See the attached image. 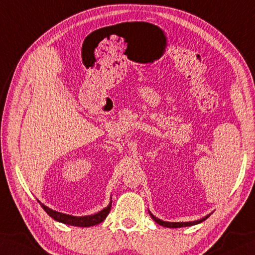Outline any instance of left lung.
<instances>
[{
    "label": "left lung",
    "instance_id": "8db88e82",
    "mask_svg": "<svg viewBox=\"0 0 255 255\" xmlns=\"http://www.w3.org/2000/svg\"><path fill=\"white\" fill-rule=\"evenodd\" d=\"M149 214H150V217L153 219L154 222H157L158 224H160V226L162 227H166V228H183V227H190V226H194V224H198V223H201L202 221L206 220V219L209 218V216L204 217L202 219H200V220H197V221H190V222H167V221H162L160 220V219H158L153 216V214L149 211Z\"/></svg>",
    "mask_w": 255,
    "mask_h": 255
}]
</instances>
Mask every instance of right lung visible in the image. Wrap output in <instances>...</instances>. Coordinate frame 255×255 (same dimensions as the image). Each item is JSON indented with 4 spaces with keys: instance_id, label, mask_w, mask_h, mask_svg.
Segmentation results:
<instances>
[{
    "instance_id": "1",
    "label": "right lung",
    "mask_w": 255,
    "mask_h": 255,
    "mask_svg": "<svg viewBox=\"0 0 255 255\" xmlns=\"http://www.w3.org/2000/svg\"><path fill=\"white\" fill-rule=\"evenodd\" d=\"M39 204H41L42 208L45 210V212H46L49 217L53 218L54 220L65 223V224H69V226L85 227V228L96 226V224L103 222L105 219H106V217L108 216L109 211H111V207H112V203H109L108 207L103 209V210L99 211L98 213L92 214V216L74 217V216H69V214H65V213H61V212L52 210V209H49L48 207H46L45 204H43L41 202H39Z\"/></svg>"
}]
</instances>
